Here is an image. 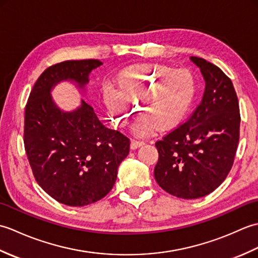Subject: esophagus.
<instances>
[{"instance_id": "34e87169", "label": "esophagus", "mask_w": 258, "mask_h": 258, "mask_svg": "<svg viewBox=\"0 0 258 258\" xmlns=\"http://www.w3.org/2000/svg\"><path fill=\"white\" fill-rule=\"evenodd\" d=\"M142 145H144L143 141H138V140H134V139L131 141V149H132V150L138 149V147H140Z\"/></svg>"}]
</instances>
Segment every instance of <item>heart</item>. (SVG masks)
Returning <instances> with one entry per match:
<instances>
[{
	"instance_id": "1",
	"label": "heart",
	"mask_w": 258,
	"mask_h": 258,
	"mask_svg": "<svg viewBox=\"0 0 258 258\" xmlns=\"http://www.w3.org/2000/svg\"><path fill=\"white\" fill-rule=\"evenodd\" d=\"M197 91L195 75L163 64H144L126 69L119 75L118 90L106 87L104 98L118 126L132 118L139 104L142 116L134 126L138 135H147L158 126L169 128L188 112Z\"/></svg>"
}]
</instances>
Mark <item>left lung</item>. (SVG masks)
<instances>
[{
	"label": "left lung",
	"mask_w": 258,
	"mask_h": 258,
	"mask_svg": "<svg viewBox=\"0 0 258 258\" xmlns=\"http://www.w3.org/2000/svg\"><path fill=\"white\" fill-rule=\"evenodd\" d=\"M205 80L204 95L186 122L155 143L157 184L179 199L212 193L233 166L239 141L240 114L231 79L206 59L191 56Z\"/></svg>",
	"instance_id": "8db88e82"
}]
</instances>
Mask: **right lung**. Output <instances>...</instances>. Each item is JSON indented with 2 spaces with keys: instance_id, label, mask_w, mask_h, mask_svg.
I'll list each match as a JSON object with an SVG mask.
<instances>
[{
  "instance_id": "add662e5",
  "label": "right lung",
  "mask_w": 258,
  "mask_h": 258,
  "mask_svg": "<svg viewBox=\"0 0 258 258\" xmlns=\"http://www.w3.org/2000/svg\"><path fill=\"white\" fill-rule=\"evenodd\" d=\"M98 59L64 61L47 68L35 82L25 106L24 147L37 184L62 204L85 206L106 196L117 168L130 152V140L107 128L85 101L73 112L61 111L51 89L63 80L84 87Z\"/></svg>"
}]
</instances>
